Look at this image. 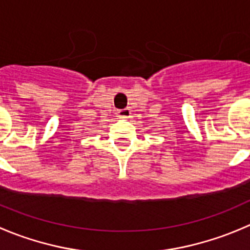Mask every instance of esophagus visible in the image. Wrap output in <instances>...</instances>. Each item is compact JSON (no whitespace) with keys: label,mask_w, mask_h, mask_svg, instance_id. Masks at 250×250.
Instances as JSON below:
<instances>
[{"label":"esophagus","mask_w":250,"mask_h":250,"mask_svg":"<svg viewBox=\"0 0 250 250\" xmlns=\"http://www.w3.org/2000/svg\"><path fill=\"white\" fill-rule=\"evenodd\" d=\"M131 114V110L129 108H125V109H121V110H118V116L121 119H127Z\"/></svg>","instance_id":"obj_1"}]
</instances>
